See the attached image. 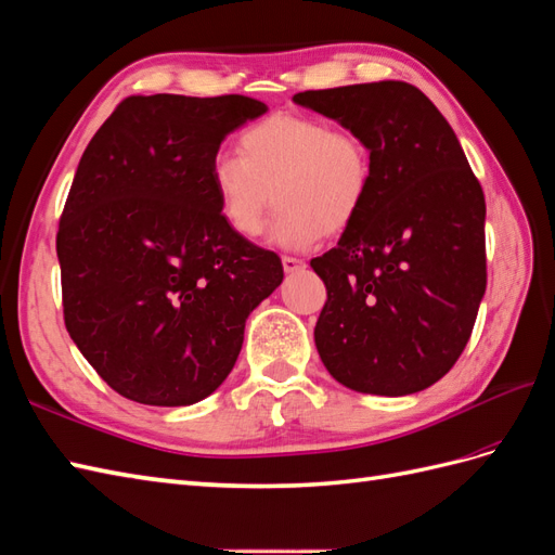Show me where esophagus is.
<instances>
[{"mask_svg":"<svg viewBox=\"0 0 555 555\" xmlns=\"http://www.w3.org/2000/svg\"><path fill=\"white\" fill-rule=\"evenodd\" d=\"M282 268H285V273H299L306 263L301 259H294V256H282Z\"/></svg>","mask_w":555,"mask_h":555,"instance_id":"34e87169","label":"esophagus"}]
</instances>
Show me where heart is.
<instances>
[{"label":"heart","mask_w":555,"mask_h":555,"mask_svg":"<svg viewBox=\"0 0 555 555\" xmlns=\"http://www.w3.org/2000/svg\"><path fill=\"white\" fill-rule=\"evenodd\" d=\"M372 155L356 133L306 115H270L240 137V155L219 153L211 185L223 221L240 237L263 231L270 205L275 245L313 247L358 219L372 188Z\"/></svg>","instance_id":"heart-1"}]
</instances>
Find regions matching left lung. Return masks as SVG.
Returning a JSON list of instances; mask_svg holds the SVG:
<instances>
[{
    "mask_svg": "<svg viewBox=\"0 0 555 555\" xmlns=\"http://www.w3.org/2000/svg\"><path fill=\"white\" fill-rule=\"evenodd\" d=\"M370 147L372 188L339 245L310 261L327 287L315 346L358 393H418L466 348L488 285L485 195L448 119L408 82L292 99Z\"/></svg>",
    "mask_w": 555,
    "mask_h": 555,
    "instance_id": "8db88e82",
    "label": "left lung"
}]
</instances>
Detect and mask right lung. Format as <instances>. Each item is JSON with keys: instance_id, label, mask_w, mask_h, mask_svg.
<instances>
[{"instance_id": "add662e5", "label": "right lung", "mask_w": 555, "mask_h": 555, "mask_svg": "<svg viewBox=\"0 0 555 555\" xmlns=\"http://www.w3.org/2000/svg\"><path fill=\"white\" fill-rule=\"evenodd\" d=\"M268 105L237 96H129L93 133L56 251L70 339L133 402L183 408L235 367L245 322L282 263L223 221L211 162Z\"/></svg>"}]
</instances>
